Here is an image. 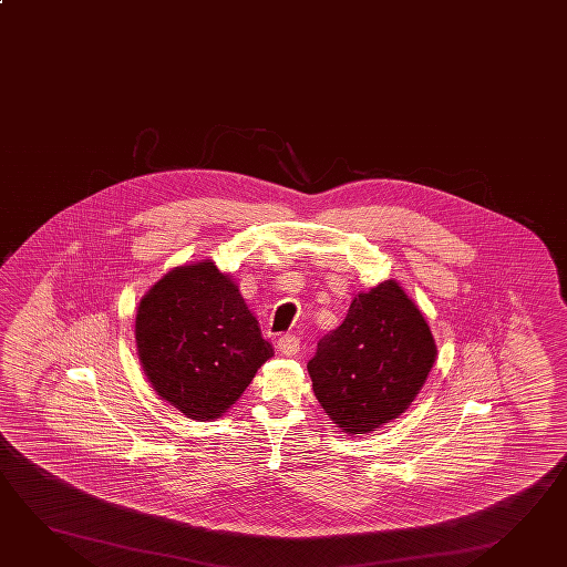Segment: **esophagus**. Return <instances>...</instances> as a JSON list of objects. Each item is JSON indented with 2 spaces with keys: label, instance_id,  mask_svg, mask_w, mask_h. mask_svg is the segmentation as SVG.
I'll return each instance as SVG.
<instances>
[{
  "label": "esophagus",
  "instance_id": "esophagus-1",
  "mask_svg": "<svg viewBox=\"0 0 567 567\" xmlns=\"http://www.w3.org/2000/svg\"><path fill=\"white\" fill-rule=\"evenodd\" d=\"M278 352L284 355H293L300 352V338L293 333H286L278 340Z\"/></svg>",
  "mask_w": 567,
  "mask_h": 567
}]
</instances>
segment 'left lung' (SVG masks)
I'll return each instance as SVG.
<instances>
[{
  "instance_id": "1",
  "label": "left lung",
  "mask_w": 567,
  "mask_h": 567,
  "mask_svg": "<svg viewBox=\"0 0 567 567\" xmlns=\"http://www.w3.org/2000/svg\"><path fill=\"white\" fill-rule=\"evenodd\" d=\"M436 360L433 332L396 279L355 296L344 322L308 362L313 394L330 421L368 434L399 419Z\"/></svg>"
}]
</instances>
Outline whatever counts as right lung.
Here are the masks:
<instances>
[{
	"label": "right lung",
	"mask_w": 567,
	"mask_h": 567,
	"mask_svg": "<svg viewBox=\"0 0 567 567\" xmlns=\"http://www.w3.org/2000/svg\"><path fill=\"white\" fill-rule=\"evenodd\" d=\"M141 367L161 400L193 421H215L274 355L234 276L212 259L173 267L136 308Z\"/></svg>",
	"instance_id": "add662e5"
}]
</instances>
